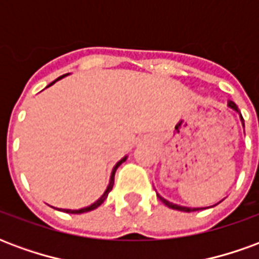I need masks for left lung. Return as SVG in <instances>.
<instances>
[{
	"label": "left lung",
	"instance_id": "8db88e82",
	"mask_svg": "<svg viewBox=\"0 0 259 259\" xmlns=\"http://www.w3.org/2000/svg\"><path fill=\"white\" fill-rule=\"evenodd\" d=\"M229 108H232V109H234L236 112H239V108H237V105L234 104L233 101H229L228 102ZM240 119H241V122H244L243 120V116L240 115ZM243 126H244V123H243ZM158 198L162 201L163 204L166 206H169V208H172V209H176V211H183V212H194V211H200V209H204V208H187V206H182V205H176V204H172V202H169L168 200H165V198H162L161 195L157 194Z\"/></svg>",
	"mask_w": 259,
	"mask_h": 259
}]
</instances>
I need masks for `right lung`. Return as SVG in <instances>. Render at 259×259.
Instances as JSON below:
<instances>
[{
	"label": "right lung",
	"mask_w": 259,
	"mask_h": 259,
	"mask_svg": "<svg viewBox=\"0 0 259 259\" xmlns=\"http://www.w3.org/2000/svg\"><path fill=\"white\" fill-rule=\"evenodd\" d=\"M64 76H66V74H64ZM64 76H61V77H58V79H57V80L62 79ZM57 80H54L53 83H50V84H48V87H50V85H53L54 83L57 81ZM124 161H126V157L122 158V159H120V161H119V162L116 163L115 166H113L112 175H111V180H109V185H108L107 190H105V193H104V194H102L101 197H100V198H98V200H97L96 202H94V204H91V205L85 206V208H81V209H59V211H64V212H66V213H84V212L93 211V209H96V208H98V206L101 205V204H102V202H104V201L107 200L108 193H109V191L112 190V187H113V180H115V172H116V169H118L119 166H120V165H122V163L124 162Z\"/></svg>",
	"instance_id": "add662e5"
}]
</instances>
